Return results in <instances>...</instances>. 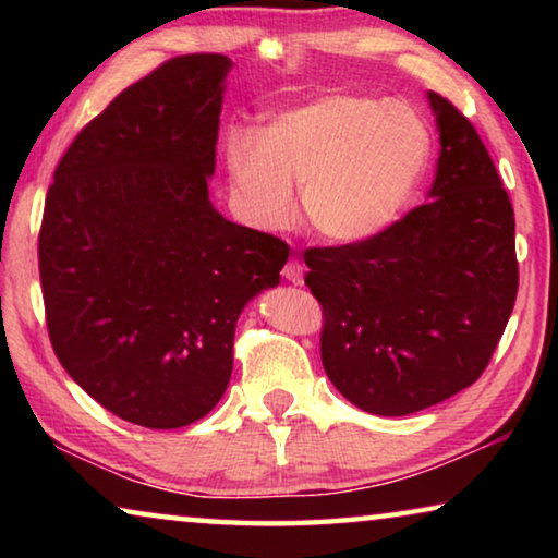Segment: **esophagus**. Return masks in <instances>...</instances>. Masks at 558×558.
I'll return each mask as SVG.
<instances>
[{
    "instance_id": "esophagus-1",
    "label": "esophagus",
    "mask_w": 558,
    "mask_h": 558,
    "mask_svg": "<svg viewBox=\"0 0 558 558\" xmlns=\"http://www.w3.org/2000/svg\"><path fill=\"white\" fill-rule=\"evenodd\" d=\"M282 278L295 282V286H302V280H305V268H302V263L298 260H288L286 268H282Z\"/></svg>"
}]
</instances>
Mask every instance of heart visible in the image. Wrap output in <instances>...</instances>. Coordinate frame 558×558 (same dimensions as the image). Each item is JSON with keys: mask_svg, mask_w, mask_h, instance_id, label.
Here are the masks:
<instances>
[{"mask_svg": "<svg viewBox=\"0 0 558 558\" xmlns=\"http://www.w3.org/2000/svg\"><path fill=\"white\" fill-rule=\"evenodd\" d=\"M430 130L403 102L323 96L282 110L260 135L233 128L223 167L235 211L260 231L286 229L295 189L313 231L335 245H356L399 221L426 174Z\"/></svg>", "mask_w": 558, "mask_h": 558, "instance_id": "heart-1", "label": "heart"}]
</instances>
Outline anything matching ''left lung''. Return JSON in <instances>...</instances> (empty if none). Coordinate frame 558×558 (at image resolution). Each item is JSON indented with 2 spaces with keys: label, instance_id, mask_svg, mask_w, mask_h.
Instances as JSON below:
<instances>
[{
  "label": "left lung",
  "instance_id": "1",
  "mask_svg": "<svg viewBox=\"0 0 558 558\" xmlns=\"http://www.w3.org/2000/svg\"><path fill=\"white\" fill-rule=\"evenodd\" d=\"M440 135L428 199L381 235L305 253L323 302V366L374 415H409L480 379L512 315L514 209L483 140L426 93Z\"/></svg>",
  "mask_w": 558,
  "mask_h": 558
}]
</instances>
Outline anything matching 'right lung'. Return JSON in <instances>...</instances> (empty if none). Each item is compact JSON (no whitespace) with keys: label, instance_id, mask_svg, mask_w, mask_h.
Wrapping results in <instances>:
<instances>
[{"label":"right lung","instance_id":"right-lung-1","mask_svg":"<svg viewBox=\"0 0 558 558\" xmlns=\"http://www.w3.org/2000/svg\"><path fill=\"white\" fill-rule=\"evenodd\" d=\"M221 53L179 56L78 132L53 172L39 270L53 352L102 409L169 430L226 391L243 307L288 243L216 211Z\"/></svg>","mask_w":558,"mask_h":558}]
</instances>
